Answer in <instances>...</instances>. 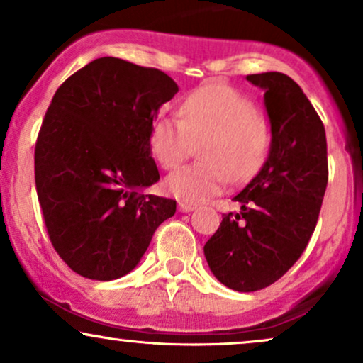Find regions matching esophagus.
I'll list each match as a JSON object with an SVG mask.
<instances>
[{"label": "esophagus", "mask_w": 363, "mask_h": 363, "mask_svg": "<svg viewBox=\"0 0 363 363\" xmlns=\"http://www.w3.org/2000/svg\"><path fill=\"white\" fill-rule=\"evenodd\" d=\"M194 205H189V203H179V211H182V213H189V211L194 210Z\"/></svg>", "instance_id": "obj_1"}]
</instances>
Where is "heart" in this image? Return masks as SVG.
Here are the masks:
<instances>
[{"mask_svg": "<svg viewBox=\"0 0 363 363\" xmlns=\"http://www.w3.org/2000/svg\"><path fill=\"white\" fill-rule=\"evenodd\" d=\"M201 147L205 164L186 165L165 179V189L182 203H203L220 194L228 179L245 181L268 155L272 133L254 104L225 85H208L187 95L181 119L160 116L152 124L150 148L164 169H174Z\"/></svg>", "mask_w": 363, "mask_h": 363, "instance_id": "obj_1", "label": "heart"}]
</instances>
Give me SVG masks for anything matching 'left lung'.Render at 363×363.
<instances>
[{"label": "left lung", "instance_id": "8db88e82", "mask_svg": "<svg viewBox=\"0 0 363 363\" xmlns=\"http://www.w3.org/2000/svg\"><path fill=\"white\" fill-rule=\"evenodd\" d=\"M247 82L264 91L272 143L259 172L234 196L240 211L225 215L205 244L211 273L237 291L264 289L295 264L328 186L326 131L301 86L277 72Z\"/></svg>", "mask_w": 363, "mask_h": 363}]
</instances>
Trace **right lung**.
<instances>
[{"mask_svg":"<svg viewBox=\"0 0 363 363\" xmlns=\"http://www.w3.org/2000/svg\"><path fill=\"white\" fill-rule=\"evenodd\" d=\"M179 91L155 68L99 57L54 94L35 145V187L49 239L74 273L109 281L138 266L174 199L150 148L158 109Z\"/></svg>","mask_w":363,"mask_h":363,"instance_id":"add662e5","label":"right lung"}]
</instances>
